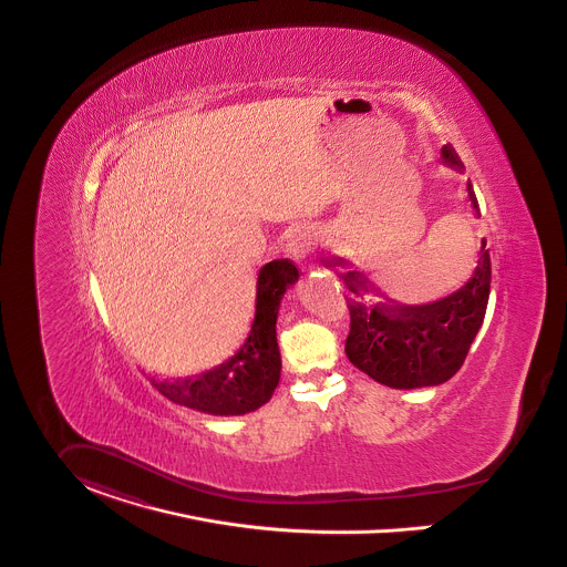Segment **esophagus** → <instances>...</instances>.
<instances>
[{"instance_id":"esophagus-1","label":"esophagus","mask_w":567,"mask_h":567,"mask_svg":"<svg viewBox=\"0 0 567 567\" xmlns=\"http://www.w3.org/2000/svg\"><path fill=\"white\" fill-rule=\"evenodd\" d=\"M313 249H316V234L309 227L292 229V234L288 238V251L292 258H297V260L311 258Z\"/></svg>"}]
</instances>
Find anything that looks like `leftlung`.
I'll return each instance as SVG.
<instances>
[{
  "mask_svg": "<svg viewBox=\"0 0 567 567\" xmlns=\"http://www.w3.org/2000/svg\"><path fill=\"white\" fill-rule=\"evenodd\" d=\"M450 165L462 161L452 146H443ZM468 197L477 210V197L468 183ZM343 265V260H338ZM331 266V262H327ZM350 292L374 290L361 272L343 277ZM491 297V254L482 243V258L475 275L452 297L430 305L377 302L365 305L348 299L350 333L346 354L354 368L393 389H415L441 384L462 368L475 340Z\"/></svg>",
  "mask_w": 567,
  "mask_h": 567,
  "instance_id": "1",
  "label": "left lung"
}]
</instances>
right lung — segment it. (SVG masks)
Wrapping results in <instances>:
<instances>
[{
	"mask_svg": "<svg viewBox=\"0 0 567 567\" xmlns=\"http://www.w3.org/2000/svg\"><path fill=\"white\" fill-rule=\"evenodd\" d=\"M299 277L290 260H272L258 275V302L251 333L243 348L219 368L199 377L152 386L174 404L208 415H245L266 404L279 384L281 357L277 346V311L284 292Z\"/></svg>",
	"mask_w": 567,
	"mask_h": 567,
	"instance_id": "obj_1",
	"label": "right lung"
}]
</instances>
